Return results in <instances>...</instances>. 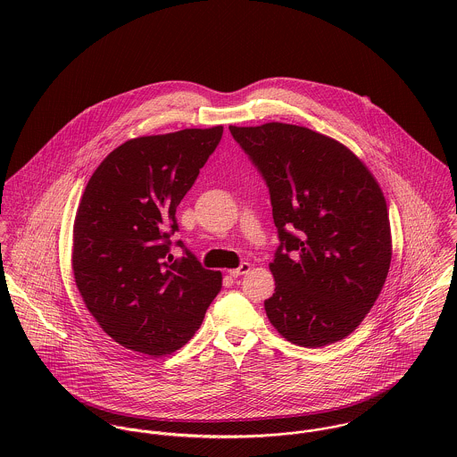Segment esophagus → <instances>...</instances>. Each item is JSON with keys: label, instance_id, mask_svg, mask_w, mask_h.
Listing matches in <instances>:
<instances>
[{"label": "esophagus", "instance_id": "1", "mask_svg": "<svg viewBox=\"0 0 457 457\" xmlns=\"http://www.w3.org/2000/svg\"><path fill=\"white\" fill-rule=\"evenodd\" d=\"M250 269H252V263H248V262H243L237 269H230L228 270V274L232 276V278H237V276H243V274H248L250 272Z\"/></svg>", "mask_w": 457, "mask_h": 457}]
</instances>
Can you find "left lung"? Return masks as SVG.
<instances>
[{
    "label": "left lung",
    "mask_w": 457,
    "mask_h": 457,
    "mask_svg": "<svg viewBox=\"0 0 457 457\" xmlns=\"http://www.w3.org/2000/svg\"><path fill=\"white\" fill-rule=\"evenodd\" d=\"M269 187L281 246L263 306L290 343L352 334L378 299L392 259L389 211L366 163L324 133L288 123L228 127Z\"/></svg>",
    "instance_id": "left-lung-1"
}]
</instances>
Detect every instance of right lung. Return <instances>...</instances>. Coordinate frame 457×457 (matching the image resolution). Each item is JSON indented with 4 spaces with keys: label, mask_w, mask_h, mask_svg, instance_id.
I'll use <instances>...</instances> for the list:
<instances>
[{
    "label": "right lung",
    "mask_w": 457,
    "mask_h": 457,
    "mask_svg": "<svg viewBox=\"0 0 457 457\" xmlns=\"http://www.w3.org/2000/svg\"><path fill=\"white\" fill-rule=\"evenodd\" d=\"M223 127L135 137L96 167L73 221L77 290L121 346L151 357L187 345L221 288V272L169 253L176 209Z\"/></svg>",
    "instance_id": "1"
}]
</instances>
